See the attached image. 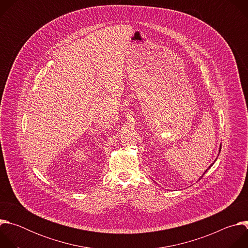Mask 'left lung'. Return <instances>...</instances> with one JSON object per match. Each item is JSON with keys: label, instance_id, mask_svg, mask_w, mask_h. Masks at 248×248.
Returning a JSON list of instances; mask_svg holds the SVG:
<instances>
[{"label": "left lung", "instance_id": "8db88e82", "mask_svg": "<svg viewBox=\"0 0 248 248\" xmlns=\"http://www.w3.org/2000/svg\"><path fill=\"white\" fill-rule=\"evenodd\" d=\"M221 147H222V145H221ZM221 147H220V150H219V153H220V151H221ZM215 161H216V160H215ZM213 164H214V163H212V164H211V165H210V166H209V168H208V169H207V170H205V172H206V171H207V170H209V169H210V168H211V167H212V166H213ZM205 172H204V173H203V174H202V176H201V178H200V179H199V180H201V179H202V178H203V175H204V174H205Z\"/></svg>", "mask_w": 248, "mask_h": 248}]
</instances>
